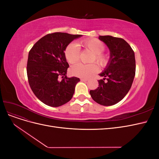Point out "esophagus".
I'll use <instances>...</instances> for the list:
<instances>
[{
	"label": "esophagus",
	"mask_w": 159,
	"mask_h": 159,
	"mask_svg": "<svg viewBox=\"0 0 159 159\" xmlns=\"http://www.w3.org/2000/svg\"><path fill=\"white\" fill-rule=\"evenodd\" d=\"M80 80H81V81H84V82H85V81H88V79H85V78H81V79H80Z\"/></svg>",
	"instance_id": "obj_1"
}]
</instances>
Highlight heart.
Returning a JSON list of instances; mask_svg holds the SVG:
<instances>
[{
	"label": "heart",
	"mask_w": 159,
	"mask_h": 159,
	"mask_svg": "<svg viewBox=\"0 0 159 159\" xmlns=\"http://www.w3.org/2000/svg\"><path fill=\"white\" fill-rule=\"evenodd\" d=\"M80 45L93 54L90 60L91 62L95 61L102 67H105L107 65L109 57L103 53L105 50V45L102 41L96 38H91L81 42ZM64 55L67 61L70 64H74L78 61L80 59V50L78 45L74 42L70 43L66 47ZM98 71L99 67L96 64L78 63L71 68L72 74L82 78H88Z\"/></svg>",
	"instance_id": "1"
}]
</instances>
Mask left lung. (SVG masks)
I'll use <instances>...</instances> for the list:
<instances>
[{"mask_svg":"<svg viewBox=\"0 0 159 159\" xmlns=\"http://www.w3.org/2000/svg\"><path fill=\"white\" fill-rule=\"evenodd\" d=\"M99 39L108 47L110 58L99 74L103 80H99V87L89 93L95 102L110 106L122 100L131 89L135 75V57L131 47L122 38L99 36Z\"/></svg>","mask_w":159,"mask_h":159,"instance_id":"1","label":"left lung"}]
</instances>
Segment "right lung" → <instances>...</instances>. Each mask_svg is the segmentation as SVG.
Listing matches in <instances>:
<instances>
[{"instance_id": "1", "label": "right lung", "mask_w": 159, "mask_h": 159, "mask_svg": "<svg viewBox=\"0 0 159 159\" xmlns=\"http://www.w3.org/2000/svg\"><path fill=\"white\" fill-rule=\"evenodd\" d=\"M81 36L64 32L48 34L40 38L29 52L28 83L37 98L48 106L60 107L73 97L75 85L80 80L67 77L69 64L64 51L71 42Z\"/></svg>"}]
</instances>
